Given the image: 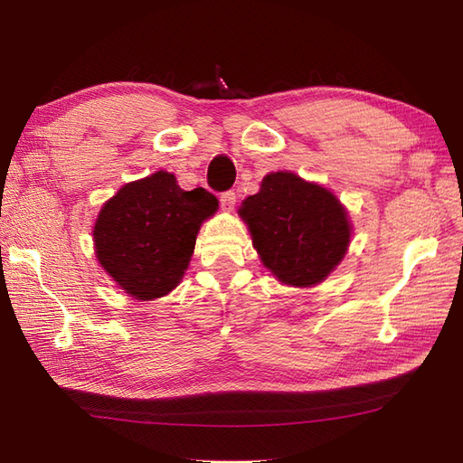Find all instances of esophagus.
I'll return each mask as SVG.
<instances>
[{"label":"esophagus","mask_w":463,"mask_h":463,"mask_svg":"<svg viewBox=\"0 0 463 463\" xmlns=\"http://www.w3.org/2000/svg\"><path fill=\"white\" fill-rule=\"evenodd\" d=\"M220 206L222 210H226V213H232L233 206H235V193L233 191H226L220 194Z\"/></svg>","instance_id":"34e87169"}]
</instances>
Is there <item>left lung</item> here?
<instances>
[{
  "label": "left lung",
  "mask_w": 463,
  "mask_h": 463,
  "mask_svg": "<svg viewBox=\"0 0 463 463\" xmlns=\"http://www.w3.org/2000/svg\"><path fill=\"white\" fill-rule=\"evenodd\" d=\"M240 216L262 264L293 288L326 279L352 237L342 203L328 189L291 172L266 175L260 191L241 203Z\"/></svg>",
  "instance_id": "obj_1"
}]
</instances>
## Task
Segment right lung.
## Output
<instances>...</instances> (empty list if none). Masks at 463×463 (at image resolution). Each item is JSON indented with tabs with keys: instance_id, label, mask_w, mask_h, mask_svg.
I'll return each instance as SVG.
<instances>
[{
	"instance_id": "obj_1",
	"label": "right lung",
	"mask_w": 463,
	"mask_h": 463,
	"mask_svg": "<svg viewBox=\"0 0 463 463\" xmlns=\"http://www.w3.org/2000/svg\"><path fill=\"white\" fill-rule=\"evenodd\" d=\"M216 210L213 193L184 191L170 172L131 181L98 213L96 259L135 299L164 298L184 278L201 223Z\"/></svg>"
}]
</instances>
